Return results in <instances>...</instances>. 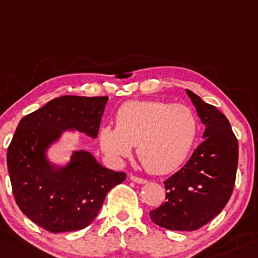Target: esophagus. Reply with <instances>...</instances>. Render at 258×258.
Returning <instances> with one entry per match:
<instances>
[{"instance_id":"34e87169","label":"esophagus","mask_w":258,"mask_h":258,"mask_svg":"<svg viewBox=\"0 0 258 258\" xmlns=\"http://www.w3.org/2000/svg\"><path fill=\"white\" fill-rule=\"evenodd\" d=\"M130 179H131L132 181H135V183H138V184H146V183H147V180H146V179L136 177V175H130Z\"/></svg>"}]
</instances>
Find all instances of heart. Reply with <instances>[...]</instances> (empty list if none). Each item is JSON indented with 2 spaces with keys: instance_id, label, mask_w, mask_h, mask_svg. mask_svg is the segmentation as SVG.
<instances>
[{
  "instance_id": "obj_1",
  "label": "heart",
  "mask_w": 258,
  "mask_h": 258,
  "mask_svg": "<svg viewBox=\"0 0 258 258\" xmlns=\"http://www.w3.org/2000/svg\"><path fill=\"white\" fill-rule=\"evenodd\" d=\"M198 135L191 108L164 101H128L116 113V127L100 130L102 151L120 161L137 146V156L152 174H168L185 162Z\"/></svg>"
}]
</instances>
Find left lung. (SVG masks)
Listing matches in <instances>:
<instances>
[{"label": "left lung", "mask_w": 258, "mask_h": 258, "mask_svg": "<svg viewBox=\"0 0 258 258\" xmlns=\"http://www.w3.org/2000/svg\"><path fill=\"white\" fill-rule=\"evenodd\" d=\"M186 94L205 126L204 141L164 181L167 202L150 213L154 224L174 231H193L220 214L234 190L238 159V143L226 116L193 91Z\"/></svg>", "instance_id": "1"}]
</instances>
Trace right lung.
Wrapping results in <instances>:
<instances>
[{"label": "right lung", "instance_id": "add662e5", "mask_svg": "<svg viewBox=\"0 0 258 258\" xmlns=\"http://www.w3.org/2000/svg\"><path fill=\"white\" fill-rule=\"evenodd\" d=\"M107 96H60L24 116L7 151L13 195L22 213L48 231H75L90 225L111 189L126 174L105 168L85 150L65 163L51 161L64 134L96 138Z\"/></svg>", "mask_w": 258, "mask_h": 258}]
</instances>
